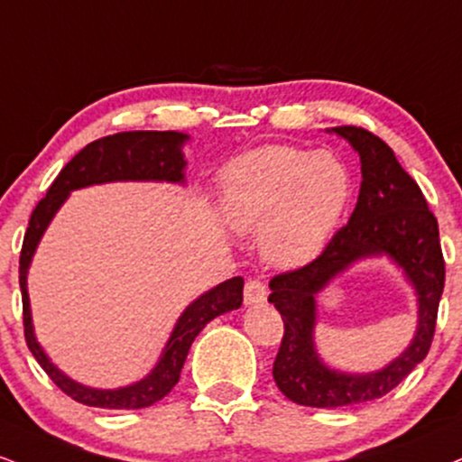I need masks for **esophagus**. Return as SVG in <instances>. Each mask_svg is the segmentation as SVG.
<instances>
[{
    "instance_id": "34e87169",
    "label": "esophagus",
    "mask_w": 462,
    "mask_h": 462,
    "mask_svg": "<svg viewBox=\"0 0 462 462\" xmlns=\"http://www.w3.org/2000/svg\"><path fill=\"white\" fill-rule=\"evenodd\" d=\"M266 286L260 280H247L245 284V303L247 305H263L266 301Z\"/></svg>"
}]
</instances>
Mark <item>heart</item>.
<instances>
[{"mask_svg":"<svg viewBox=\"0 0 462 462\" xmlns=\"http://www.w3.org/2000/svg\"><path fill=\"white\" fill-rule=\"evenodd\" d=\"M355 178L333 150L264 146L221 171L219 204L236 235H260L269 263L297 269L329 247L351 210Z\"/></svg>","mask_w":462,"mask_h":462,"instance_id":"b5f03b06","label":"heart"}]
</instances>
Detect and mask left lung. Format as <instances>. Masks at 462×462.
<instances>
[{"mask_svg":"<svg viewBox=\"0 0 462 462\" xmlns=\"http://www.w3.org/2000/svg\"><path fill=\"white\" fill-rule=\"evenodd\" d=\"M329 133L344 137L359 154L357 207L314 263L269 282V303L284 320L273 379L288 400L316 409L368 402L392 392L428 355L446 282L437 219L393 150L381 137L357 126H336ZM381 254H387L403 271L419 297L414 340L381 371L357 375L331 369L315 351V299L353 263Z\"/></svg>","mask_w":462,"mask_h":462,"instance_id":"obj_1","label":"left lung"}]
</instances>
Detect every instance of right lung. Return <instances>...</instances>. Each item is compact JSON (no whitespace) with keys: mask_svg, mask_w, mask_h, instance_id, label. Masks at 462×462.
<instances>
[{"mask_svg":"<svg viewBox=\"0 0 462 462\" xmlns=\"http://www.w3.org/2000/svg\"><path fill=\"white\" fill-rule=\"evenodd\" d=\"M189 142L187 133L178 131H126L116 135L101 137V140L88 143L79 154H75L66 168L60 171L53 185L49 187L47 196L36 204L34 213L27 226L23 249L19 260V284L23 294V327L25 342L30 346L42 370L51 376L55 385L77 402L88 407L101 409H143L165 398L180 379V370L185 365L187 353L193 340L210 320L217 316L238 310L243 303V277L221 282L219 286L210 288L199 294L196 301L185 308L178 316L170 340L161 351V357L152 370L140 381L131 385L116 387V390H97V387L81 385L64 374L58 365L49 359L44 348L38 344L32 322L30 294H27V271L34 260L36 247L41 243L55 213L62 208L70 191L105 182H174L185 185L187 159L182 146Z\"/></svg>","mask_w":462,"mask_h":462,"instance_id":"1","label":"right lung"}]
</instances>
